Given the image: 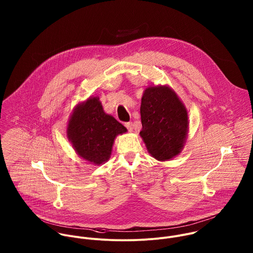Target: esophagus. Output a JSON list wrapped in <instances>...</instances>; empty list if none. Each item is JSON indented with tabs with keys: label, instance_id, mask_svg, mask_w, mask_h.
<instances>
[{
	"label": "esophagus",
	"instance_id": "34e87169",
	"mask_svg": "<svg viewBox=\"0 0 253 253\" xmlns=\"http://www.w3.org/2000/svg\"><path fill=\"white\" fill-rule=\"evenodd\" d=\"M125 127H126L129 131H132V130H133V123H132V122H126V123H125Z\"/></svg>",
	"mask_w": 253,
	"mask_h": 253
}]
</instances>
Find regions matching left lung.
<instances>
[{
    "instance_id": "1",
    "label": "left lung",
    "mask_w": 253,
    "mask_h": 253,
    "mask_svg": "<svg viewBox=\"0 0 253 253\" xmlns=\"http://www.w3.org/2000/svg\"><path fill=\"white\" fill-rule=\"evenodd\" d=\"M140 111V136L151 156L165 162L179 155L188 133V115L174 90L168 85L147 87Z\"/></svg>"
}]
</instances>
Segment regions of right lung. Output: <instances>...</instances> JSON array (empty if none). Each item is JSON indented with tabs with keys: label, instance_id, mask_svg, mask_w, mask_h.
Returning a JSON list of instances; mask_svg holds the SVG:
<instances>
[{
	"label": "right lung",
	"instance_id": "right-lung-1",
	"mask_svg": "<svg viewBox=\"0 0 253 253\" xmlns=\"http://www.w3.org/2000/svg\"><path fill=\"white\" fill-rule=\"evenodd\" d=\"M126 132L121 123L104 112L97 96L75 107L67 128L68 139L76 153L97 166L109 160L116 136Z\"/></svg>",
	"mask_w": 253,
	"mask_h": 253
}]
</instances>
